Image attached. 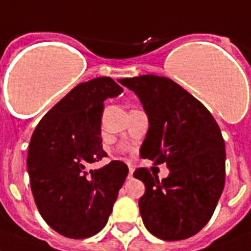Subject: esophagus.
Instances as JSON below:
<instances>
[{"label": "esophagus", "mask_w": 251, "mask_h": 251, "mask_svg": "<svg viewBox=\"0 0 251 251\" xmlns=\"http://www.w3.org/2000/svg\"><path fill=\"white\" fill-rule=\"evenodd\" d=\"M132 174H134V167H132V166H129V178L132 177Z\"/></svg>", "instance_id": "34e87169"}]
</instances>
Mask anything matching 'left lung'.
Segmentation results:
<instances>
[{"label":"left lung","instance_id":"obj_1","mask_svg":"<svg viewBox=\"0 0 251 251\" xmlns=\"http://www.w3.org/2000/svg\"><path fill=\"white\" fill-rule=\"evenodd\" d=\"M120 83L139 97L148 116L140 155L170 170L161 181L147 168L134 172L145 185L139 199L143 222L158 239H189L210 220L225 187L220 126L203 103L168 77L142 75Z\"/></svg>","mask_w":251,"mask_h":251}]
</instances>
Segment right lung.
<instances>
[{
  "instance_id": "1",
  "label": "right lung",
  "mask_w": 251,
  "mask_h": 251,
  "mask_svg": "<svg viewBox=\"0 0 251 251\" xmlns=\"http://www.w3.org/2000/svg\"><path fill=\"white\" fill-rule=\"evenodd\" d=\"M124 92L111 77L77 84L35 127L28 151V174L35 204L50 228L65 237L85 239L106 226L129 168L112 161L98 170L100 122L107 98Z\"/></svg>"
}]
</instances>
